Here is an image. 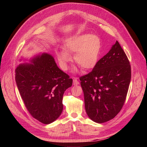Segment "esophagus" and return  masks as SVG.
<instances>
[{
  "mask_svg": "<svg viewBox=\"0 0 147 147\" xmlns=\"http://www.w3.org/2000/svg\"><path fill=\"white\" fill-rule=\"evenodd\" d=\"M73 83L74 85H77V84H79V82H78V80L77 78H74L73 80Z\"/></svg>",
  "mask_w": 147,
  "mask_h": 147,
  "instance_id": "esophagus-1",
  "label": "esophagus"
}]
</instances>
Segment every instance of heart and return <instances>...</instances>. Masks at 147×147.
<instances>
[{
  "mask_svg": "<svg viewBox=\"0 0 147 147\" xmlns=\"http://www.w3.org/2000/svg\"><path fill=\"white\" fill-rule=\"evenodd\" d=\"M101 47L100 38L92 34L77 35L67 38L64 42V50L57 52L61 67L64 70L68 69L71 61L69 54L74 53L75 63L84 69H92L98 61Z\"/></svg>",
  "mask_w": 147,
  "mask_h": 147,
  "instance_id": "b5f03b06",
  "label": "heart"
}]
</instances>
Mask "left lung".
Returning <instances> with one entry per match:
<instances>
[{"label":"left lung","instance_id":"8db88e82","mask_svg":"<svg viewBox=\"0 0 147 147\" xmlns=\"http://www.w3.org/2000/svg\"><path fill=\"white\" fill-rule=\"evenodd\" d=\"M131 78L129 61L117 41L91 72L80 78L90 118L102 123L116 117L126 100Z\"/></svg>","mask_w":147,"mask_h":147}]
</instances>
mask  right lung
<instances>
[{
    "label": "right lung",
    "instance_id": "obj_1",
    "mask_svg": "<svg viewBox=\"0 0 147 147\" xmlns=\"http://www.w3.org/2000/svg\"><path fill=\"white\" fill-rule=\"evenodd\" d=\"M30 62L16 67L17 86L31 116L43 124H50L63 112L64 93L72 86V79L48 53L35 57Z\"/></svg>",
    "mask_w": 147,
    "mask_h": 147
}]
</instances>
